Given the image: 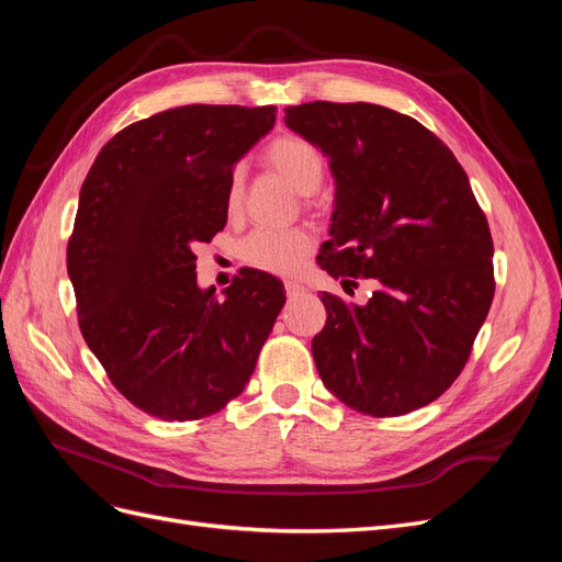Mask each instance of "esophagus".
<instances>
[{
  "label": "esophagus",
  "instance_id": "1",
  "mask_svg": "<svg viewBox=\"0 0 562 562\" xmlns=\"http://www.w3.org/2000/svg\"><path fill=\"white\" fill-rule=\"evenodd\" d=\"M304 291V288L300 285V283H295V281H285V293H288V297H295V295H300Z\"/></svg>",
  "mask_w": 562,
  "mask_h": 562
}]
</instances>
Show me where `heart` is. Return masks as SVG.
I'll use <instances>...</instances> for the list:
<instances>
[{
	"label": "heart",
	"instance_id": "obj_1",
	"mask_svg": "<svg viewBox=\"0 0 562 562\" xmlns=\"http://www.w3.org/2000/svg\"><path fill=\"white\" fill-rule=\"evenodd\" d=\"M265 164L271 171L279 173L288 184L297 190L300 194L316 192L323 176H326V161H323L321 151L314 143L302 138L297 133H281L271 140L265 151ZM244 192H246V178L244 168L236 166L227 180V213L239 215L244 209ZM314 250V236L312 232L295 227V229H255L248 234L241 244V260L252 267L267 271V274L277 277H293L302 267V262L310 258Z\"/></svg>",
	"mask_w": 562,
	"mask_h": 562
}]
</instances>
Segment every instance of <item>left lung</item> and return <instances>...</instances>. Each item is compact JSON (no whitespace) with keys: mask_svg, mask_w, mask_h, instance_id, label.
I'll return each instance as SVG.
<instances>
[{"mask_svg":"<svg viewBox=\"0 0 562 562\" xmlns=\"http://www.w3.org/2000/svg\"><path fill=\"white\" fill-rule=\"evenodd\" d=\"M285 126L321 147L337 182L321 269L378 283L363 307L321 293L323 384L370 417L429 405L464 370L495 297V246L464 168L417 119L382 105L314 100L285 108Z\"/></svg>","mask_w":562,"mask_h":562,"instance_id":"8db88e82","label":"left lung"}]
</instances>
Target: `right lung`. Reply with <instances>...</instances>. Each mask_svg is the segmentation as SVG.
Instances as JSON below:
<instances>
[{
	"instance_id": "add662e5",
	"label": "right lung",
	"mask_w": 562,
	"mask_h": 562,
	"mask_svg": "<svg viewBox=\"0 0 562 562\" xmlns=\"http://www.w3.org/2000/svg\"><path fill=\"white\" fill-rule=\"evenodd\" d=\"M277 108L184 105L119 131L81 184L67 241L79 330L143 413L215 415L250 380L283 307V283L244 269L217 300L196 285V244L227 225L234 161Z\"/></svg>"
}]
</instances>
